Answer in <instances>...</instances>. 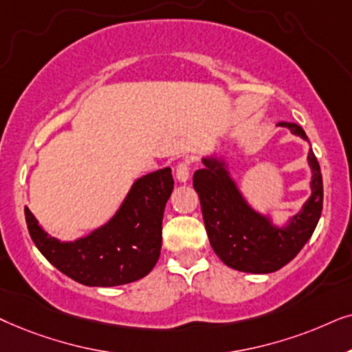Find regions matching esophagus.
Segmentation results:
<instances>
[{"instance_id":"34e87169","label":"esophagus","mask_w":352,"mask_h":352,"mask_svg":"<svg viewBox=\"0 0 352 352\" xmlns=\"http://www.w3.org/2000/svg\"><path fill=\"white\" fill-rule=\"evenodd\" d=\"M175 179L180 182V184H186L190 179V164L188 161L180 162L175 168Z\"/></svg>"}]
</instances>
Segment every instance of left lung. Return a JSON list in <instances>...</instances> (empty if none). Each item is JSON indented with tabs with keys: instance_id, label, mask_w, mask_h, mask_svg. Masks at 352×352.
<instances>
[{
	"instance_id": "obj_1",
	"label": "left lung",
	"mask_w": 352,
	"mask_h": 352,
	"mask_svg": "<svg viewBox=\"0 0 352 352\" xmlns=\"http://www.w3.org/2000/svg\"><path fill=\"white\" fill-rule=\"evenodd\" d=\"M277 127H287L309 143L301 125L277 122ZM201 161L204 167L195 172L193 186L201 201L209 243L220 261L248 274H270L293 261L312 236L322 214V172L312 148L307 153L311 196L299 212L283 223L252 208L232 177L225 154L214 153Z\"/></svg>"
}]
</instances>
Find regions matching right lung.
I'll use <instances>...</instances> for the list:
<instances>
[{
  "label": "right lung",
  "mask_w": 352,
  "mask_h": 352,
  "mask_svg": "<svg viewBox=\"0 0 352 352\" xmlns=\"http://www.w3.org/2000/svg\"><path fill=\"white\" fill-rule=\"evenodd\" d=\"M172 190L170 167L140 177L104 225L74 241L51 236L25 206L27 228L41 254L75 282L101 288L127 285L156 265L162 215Z\"/></svg>",
  "instance_id": "1"
}]
</instances>
